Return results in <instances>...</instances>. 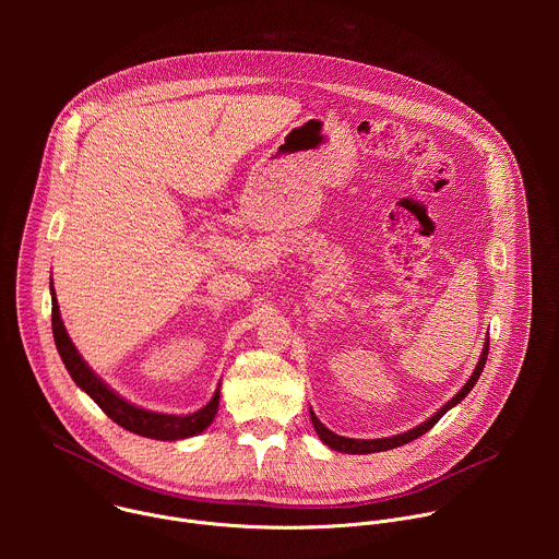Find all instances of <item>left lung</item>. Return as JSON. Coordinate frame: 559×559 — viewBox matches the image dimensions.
<instances>
[{
  "instance_id": "obj_1",
  "label": "left lung",
  "mask_w": 559,
  "mask_h": 559,
  "mask_svg": "<svg viewBox=\"0 0 559 559\" xmlns=\"http://www.w3.org/2000/svg\"><path fill=\"white\" fill-rule=\"evenodd\" d=\"M487 356H489V338H487V343H485V347H483V354H480V360H477V365H475V369H473V373L468 376V380L464 382V386L451 397V401L447 403V405H442L429 420H425L423 425H418V427H414V429H409V431H405V433H397V436H391V438H376V440H356V438H345V436H338V433H334V431H330L321 420L316 418V414L313 412H309V416H311V425H313V429H316V433H318V438H321L330 449H334V451H341V453H352V455H362V453H376V451H386V449H395V447H403V444H407V442H412V440H416V438H420L423 433H427L451 407H455L457 403H462L464 397L468 395V391L475 386V382H477V378H480V373H483V369H485V365H487Z\"/></svg>"
}]
</instances>
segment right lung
Returning a JSON list of instances; mask_svg holds the SVG:
<instances>
[{
	"label": "right lung",
	"instance_id": "obj_1",
	"mask_svg": "<svg viewBox=\"0 0 559 559\" xmlns=\"http://www.w3.org/2000/svg\"><path fill=\"white\" fill-rule=\"evenodd\" d=\"M50 296H52V336H55V345L57 352L70 373V378L74 380V384L86 391L93 401L102 407V412L112 418L119 427L143 436V438H152V440H186L192 438L201 431H205L216 412H218V397H221V384L216 386L212 401L188 416H175V414H156L143 407H136L132 403H128L126 397H121L115 389H110L91 367L88 362L82 358V354L76 352V347L72 345L63 321H61V313H59V305L55 298V289L50 283Z\"/></svg>",
	"mask_w": 559,
	"mask_h": 559
}]
</instances>
